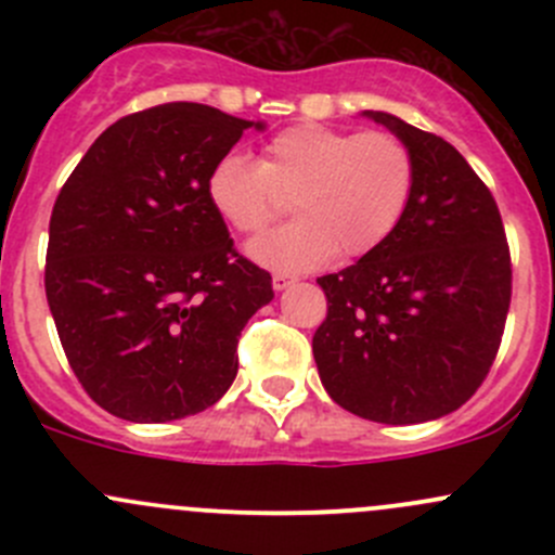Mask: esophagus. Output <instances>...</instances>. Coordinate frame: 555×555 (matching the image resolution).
<instances>
[{"label": "esophagus", "instance_id": "1", "mask_svg": "<svg viewBox=\"0 0 555 555\" xmlns=\"http://www.w3.org/2000/svg\"><path fill=\"white\" fill-rule=\"evenodd\" d=\"M293 282H295V279L287 276V273H273V289H276V293L287 289Z\"/></svg>", "mask_w": 555, "mask_h": 555}]
</instances>
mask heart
Returning <instances> with one entry per match:
<instances>
[{
	"label": "heart",
	"instance_id": "heart-1",
	"mask_svg": "<svg viewBox=\"0 0 555 555\" xmlns=\"http://www.w3.org/2000/svg\"><path fill=\"white\" fill-rule=\"evenodd\" d=\"M416 164L402 139L300 122L251 155H222L206 179L217 215L238 233L276 220L287 201L298 220L246 244V257L279 273L319 268L338 251L351 260L382 246L411 206Z\"/></svg>",
	"mask_w": 555,
	"mask_h": 555
}]
</instances>
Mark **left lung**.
<instances>
[{
    "label": "left lung",
    "mask_w": 555,
    "mask_h": 555,
    "mask_svg": "<svg viewBox=\"0 0 555 555\" xmlns=\"http://www.w3.org/2000/svg\"><path fill=\"white\" fill-rule=\"evenodd\" d=\"M408 144L411 206L354 266L317 279L327 319L313 360L327 395L378 424L456 411L494 362L511 309V251L489 188L446 139L365 109Z\"/></svg>",
    "instance_id": "obj_1"
}]
</instances>
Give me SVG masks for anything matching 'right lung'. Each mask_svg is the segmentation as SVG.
<instances>
[{
  "mask_svg": "<svg viewBox=\"0 0 555 555\" xmlns=\"http://www.w3.org/2000/svg\"><path fill=\"white\" fill-rule=\"evenodd\" d=\"M246 128L171 102L120 117L55 198L44 295L72 371L112 416L160 424L215 405L238 335L273 300L271 273L233 249L206 195Z\"/></svg>",
  "mask_w": 555,
  "mask_h": 555,
  "instance_id": "right-lung-1",
  "label": "right lung"
}]
</instances>
